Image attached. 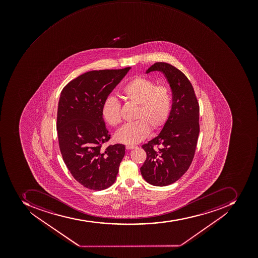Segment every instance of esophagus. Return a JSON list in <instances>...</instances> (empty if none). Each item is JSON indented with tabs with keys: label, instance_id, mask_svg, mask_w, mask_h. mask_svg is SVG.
<instances>
[{
	"label": "esophagus",
	"instance_id": "34e87169",
	"mask_svg": "<svg viewBox=\"0 0 258 258\" xmlns=\"http://www.w3.org/2000/svg\"><path fill=\"white\" fill-rule=\"evenodd\" d=\"M126 150H133V149L135 148V146H125Z\"/></svg>",
	"mask_w": 258,
	"mask_h": 258
}]
</instances>
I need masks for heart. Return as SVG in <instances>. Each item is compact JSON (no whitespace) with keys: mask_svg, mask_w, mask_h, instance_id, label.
Wrapping results in <instances>:
<instances>
[{"mask_svg":"<svg viewBox=\"0 0 258 258\" xmlns=\"http://www.w3.org/2000/svg\"><path fill=\"white\" fill-rule=\"evenodd\" d=\"M122 98L138 105L134 123L125 124L115 135L117 142L137 144L147 138L152 130L162 128L170 116L172 96L170 88L164 84L156 85L154 81L144 76H136L124 84L120 90ZM102 116L111 126L121 122L120 104L113 96H108L103 103Z\"/></svg>","mask_w":258,"mask_h":258,"instance_id":"1","label":"heart"}]
</instances>
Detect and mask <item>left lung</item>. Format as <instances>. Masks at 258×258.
Instances as JSON below:
<instances>
[{"mask_svg": "<svg viewBox=\"0 0 258 258\" xmlns=\"http://www.w3.org/2000/svg\"><path fill=\"white\" fill-rule=\"evenodd\" d=\"M154 71L166 76L173 103L170 116L158 136L142 146L147 157L141 173L151 185L164 186L179 179L194 158L200 134V105L190 80L178 68L158 62L146 73Z\"/></svg>", "mask_w": 258, "mask_h": 258, "instance_id": "left-lung-1", "label": "left lung"}]
</instances>
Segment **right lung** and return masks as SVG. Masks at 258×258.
Returning a JSON list of instances; mask_svg holds the SVG:
<instances>
[{"label":"right lung","instance_id":"add662e5","mask_svg":"<svg viewBox=\"0 0 258 258\" xmlns=\"http://www.w3.org/2000/svg\"><path fill=\"white\" fill-rule=\"evenodd\" d=\"M130 68L86 72L68 83L60 94L56 124L60 152L75 179L91 190L112 186L125 154L124 145L102 149L111 136L101 109Z\"/></svg>","mask_w":258,"mask_h":258}]
</instances>
